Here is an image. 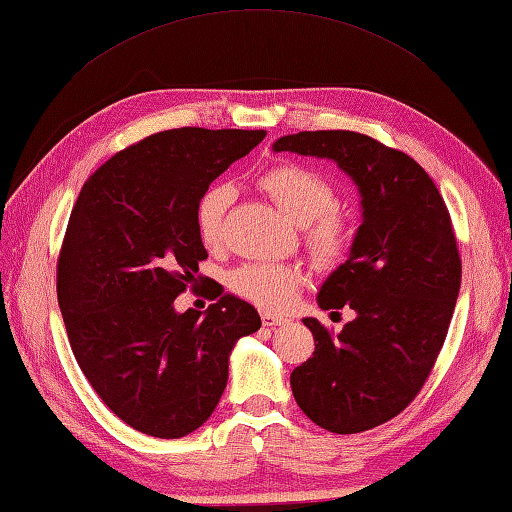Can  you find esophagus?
I'll list each match as a JSON object with an SVG mask.
<instances>
[{"instance_id": "esophagus-1", "label": "esophagus", "mask_w": 512, "mask_h": 512, "mask_svg": "<svg viewBox=\"0 0 512 512\" xmlns=\"http://www.w3.org/2000/svg\"><path fill=\"white\" fill-rule=\"evenodd\" d=\"M285 322H287V318H283V316L269 314V311H265V314H263V325H265L267 329H276V327H280V325H285Z\"/></svg>"}]
</instances>
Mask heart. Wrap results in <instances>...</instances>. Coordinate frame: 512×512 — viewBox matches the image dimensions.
<instances>
[{
    "mask_svg": "<svg viewBox=\"0 0 512 512\" xmlns=\"http://www.w3.org/2000/svg\"><path fill=\"white\" fill-rule=\"evenodd\" d=\"M260 187L271 196L280 212L305 225V238L320 263L338 260L349 245V223L336 212L338 196L333 185L316 170L302 165H278L260 176ZM234 201L229 185H212L196 203V232L207 247H218L225 234V214ZM234 294L265 311H287L298 298L302 274L285 263H245L229 274Z\"/></svg>",
    "mask_w": 512,
    "mask_h": 512,
    "instance_id": "obj_1",
    "label": "heart"
}]
</instances>
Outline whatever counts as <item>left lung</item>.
<instances>
[{
  "label": "left lung",
  "instance_id": "obj_1",
  "mask_svg": "<svg viewBox=\"0 0 512 512\" xmlns=\"http://www.w3.org/2000/svg\"><path fill=\"white\" fill-rule=\"evenodd\" d=\"M274 152L329 159L356 183L362 223L349 258L318 291L320 309H353L314 356L291 371V391L311 422L338 435L369 431L404 411L440 353L462 283L451 216L433 179L409 154L349 130L280 137Z\"/></svg>",
  "mask_w": 512,
  "mask_h": 512
}]
</instances>
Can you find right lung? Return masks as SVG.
I'll return each instance as SVG.
<instances>
[{
	"label": "right lung",
	"mask_w": 512,
	"mask_h": 512,
	"mask_svg": "<svg viewBox=\"0 0 512 512\" xmlns=\"http://www.w3.org/2000/svg\"><path fill=\"white\" fill-rule=\"evenodd\" d=\"M265 130L176 128L114 154L83 183L57 265V298L79 367L108 409L145 435L203 426L227 387L229 356L260 329L223 289L176 311L207 258L196 203Z\"/></svg>",
	"instance_id": "1"
}]
</instances>
